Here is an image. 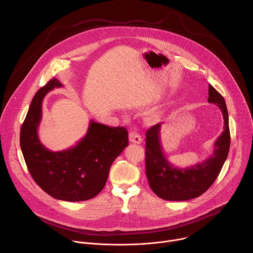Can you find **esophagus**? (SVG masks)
<instances>
[{
  "label": "esophagus",
  "instance_id": "34e87169",
  "mask_svg": "<svg viewBox=\"0 0 253 253\" xmlns=\"http://www.w3.org/2000/svg\"><path fill=\"white\" fill-rule=\"evenodd\" d=\"M129 139L132 143H135V144H141L142 141H143L142 136L140 135V133L135 128L131 129V131L129 132Z\"/></svg>",
  "mask_w": 253,
  "mask_h": 253
}]
</instances>
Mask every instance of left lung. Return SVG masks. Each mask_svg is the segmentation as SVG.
I'll list each match as a JSON object with an SVG mask.
<instances>
[{"instance_id":"1","label":"left lung","mask_w":253,"mask_h":253,"mask_svg":"<svg viewBox=\"0 0 253 253\" xmlns=\"http://www.w3.org/2000/svg\"><path fill=\"white\" fill-rule=\"evenodd\" d=\"M209 102L222 112L223 131L216 139L212 154L204 162L177 168L167 160L160 140L161 123L146 132V176L152 191L166 201H189L203 195L216 180L230 146L228 113L224 98L209 85Z\"/></svg>"}]
</instances>
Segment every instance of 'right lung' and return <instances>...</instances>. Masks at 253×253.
<instances>
[{
    "label": "right lung",
    "instance_id": "1",
    "mask_svg": "<svg viewBox=\"0 0 253 253\" xmlns=\"http://www.w3.org/2000/svg\"><path fill=\"white\" fill-rule=\"evenodd\" d=\"M61 86L52 78L34 96L21 128V149L30 174L46 194L60 201H87L104 188L112 163L128 146V131L90 120L86 135L75 146L49 151L38 134L42 105L47 92Z\"/></svg>",
    "mask_w": 253,
    "mask_h": 253
}]
</instances>
